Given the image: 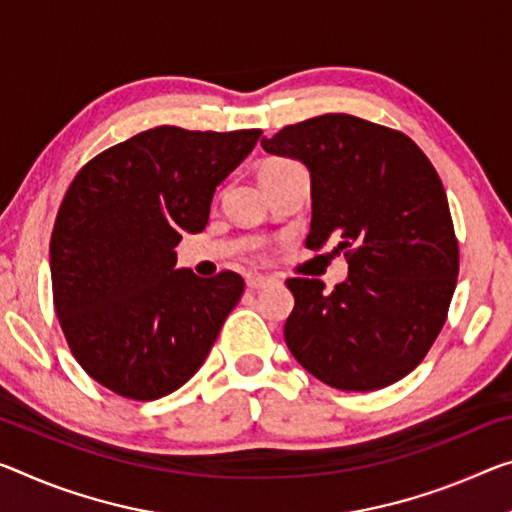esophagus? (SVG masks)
I'll return each instance as SVG.
<instances>
[{
  "label": "esophagus",
  "instance_id": "1",
  "mask_svg": "<svg viewBox=\"0 0 512 512\" xmlns=\"http://www.w3.org/2000/svg\"><path fill=\"white\" fill-rule=\"evenodd\" d=\"M248 289H266L271 287L275 278H269V275H248Z\"/></svg>",
  "mask_w": 512,
  "mask_h": 512
}]
</instances>
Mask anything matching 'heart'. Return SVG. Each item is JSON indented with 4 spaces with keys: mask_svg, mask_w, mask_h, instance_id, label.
<instances>
[{
    "mask_svg": "<svg viewBox=\"0 0 512 512\" xmlns=\"http://www.w3.org/2000/svg\"><path fill=\"white\" fill-rule=\"evenodd\" d=\"M275 164H285V161H282V159H271V161H266V164H264L262 168H266V166H275Z\"/></svg>",
    "mask_w": 512,
    "mask_h": 512,
    "instance_id": "1",
    "label": "heart"
}]
</instances>
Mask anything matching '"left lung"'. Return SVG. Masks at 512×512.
Segmentation results:
<instances>
[{"label": "left lung", "mask_w": 512, "mask_h": 512, "mask_svg": "<svg viewBox=\"0 0 512 512\" xmlns=\"http://www.w3.org/2000/svg\"><path fill=\"white\" fill-rule=\"evenodd\" d=\"M262 148L303 161L312 177L305 246L337 241L348 278H289L285 342L303 367L344 392L401 380L440 335L458 280V239L444 186L403 132L348 113L287 125Z\"/></svg>", "instance_id": "left-lung-1"}]
</instances>
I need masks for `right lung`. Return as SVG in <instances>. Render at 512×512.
Listing matches in <instances>:
<instances>
[{
	"label": "right lung",
	"mask_w": 512,
	"mask_h": 512,
	"mask_svg": "<svg viewBox=\"0 0 512 512\" xmlns=\"http://www.w3.org/2000/svg\"><path fill=\"white\" fill-rule=\"evenodd\" d=\"M259 136L161 125L100 152L68 186L50 241L54 310L81 369L111 392L161 399L212 351L243 278L175 269V246L205 230L216 186Z\"/></svg>",
	"instance_id": "add662e5"
}]
</instances>
